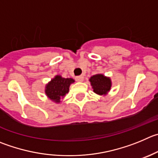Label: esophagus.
Here are the masks:
<instances>
[{
	"instance_id": "esophagus-1",
	"label": "esophagus",
	"mask_w": 158,
	"mask_h": 158,
	"mask_svg": "<svg viewBox=\"0 0 158 158\" xmlns=\"http://www.w3.org/2000/svg\"><path fill=\"white\" fill-rule=\"evenodd\" d=\"M75 79H76L77 81H83L84 77L82 76V75H80V76H77L76 77H75Z\"/></svg>"
}]
</instances>
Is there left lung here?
Here are the masks:
<instances>
[{
    "label": "left lung",
    "mask_w": 158,
    "mask_h": 158,
    "mask_svg": "<svg viewBox=\"0 0 158 158\" xmlns=\"http://www.w3.org/2000/svg\"><path fill=\"white\" fill-rule=\"evenodd\" d=\"M90 82L94 89V92L98 94H106L111 88V81L102 74H96L90 78Z\"/></svg>",
    "instance_id": "left-lung-1"
}]
</instances>
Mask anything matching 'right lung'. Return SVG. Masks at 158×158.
<instances>
[{
  "label": "right lung",
  "mask_w": 158,
  "mask_h": 158,
  "mask_svg": "<svg viewBox=\"0 0 158 158\" xmlns=\"http://www.w3.org/2000/svg\"><path fill=\"white\" fill-rule=\"evenodd\" d=\"M73 82L74 80L72 78H63L57 75L46 85V95L55 102H60V99L68 93L70 84Z\"/></svg>",
  "instance_id": "1"
}]
</instances>
